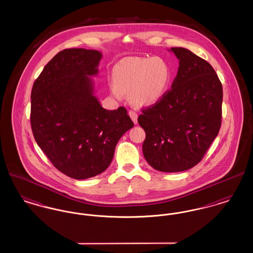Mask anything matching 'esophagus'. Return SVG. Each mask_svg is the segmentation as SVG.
<instances>
[{"instance_id":"1","label":"esophagus","mask_w":253,"mask_h":253,"mask_svg":"<svg viewBox=\"0 0 253 253\" xmlns=\"http://www.w3.org/2000/svg\"><path fill=\"white\" fill-rule=\"evenodd\" d=\"M129 116L131 117L133 123H137V113L135 111H132V110L129 111Z\"/></svg>"}]
</instances>
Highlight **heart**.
<instances>
[{"label":"heart","instance_id":"b5f03b06","mask_svg":"<svg viewBox=\"0 0 253 253\" xmlns=\"http://www.w3.org/2000/svg\"><path fill=\"white\" fill-rule=\"evenodd\" d=\"M170 80L168 64L159 58H130L113 71L112 92L118 98L131 93L135 105L150 106L164 96Z\"/></svg>","mask_w":253,"mask_h":253}]
</instances>
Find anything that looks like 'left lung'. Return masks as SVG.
Returning a JSON list of instances; mask_svg holds the SVG:
<instances>
[{
  "label": "left lung",
  "mask_w": 253,
  "mask_h": 253,
  "mask_svg": "<svg viewBox=\"0 0 253 253\" xmlns=\"http://www.w3.org/2000/svg\"><path fill=\"white\" fill-rule=\"evenodd\" d=\"M170 50L179 60L171 88L142 109L138 123L146 137L142 151L157 170L183 171L197 165L222 122V84L212 66L188 49Z\"/></svg>",
  "instance_id": "8db88e82"
}]
</instances>
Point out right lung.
Segmentation results:
<instances>
[{"mask_svg":"<svg viewBox=\"0 0 253 253\" xmlns=\"http://www.w3.org/2000/svg\"><path fill=\"white\" fill-rule=\"evenodd\" d=\"M100 52H59L37 78L31 91L30 123L37 144L54 167L74 179L103 172L116 145L133 126L127 110L101 107L89 76L97 74Z\"/></svg>","mask_w":253,"mask_h":253,"instance_id":"1","label":"right lung"}]
</instances>
